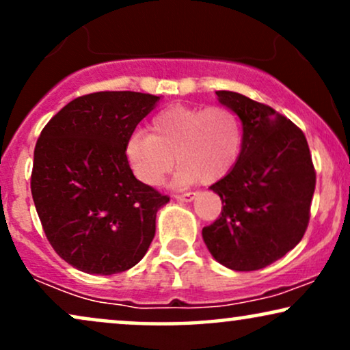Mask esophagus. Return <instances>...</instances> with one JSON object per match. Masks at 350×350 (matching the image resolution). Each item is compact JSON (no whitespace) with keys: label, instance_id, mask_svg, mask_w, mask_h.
Here are the masks:
<instances>
[{"label":"esophagus","instance_id":"1","mask_svg":"<svg viewBox=\"0 0 350 350\" xmlns=\"http://www.w3.org/2000/svg\"><path fill=\"white\" fill-rule=\"evenodd\" d=\"M196 197H197L196 192H185V193H183V196H176V198H178L179 202H185V203L192 202Z\"/></svg>","mask_w":350,"mask_h":350}]
</instances>
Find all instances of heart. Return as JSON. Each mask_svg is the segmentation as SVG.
I'll return each mask as SVG.
<instances>
[{"label": "heart", "instance_id": "b5f03b06", "mask_svg": "<svg viewBox=\"0 0 350 350\" xmlns=\"http://www.w3.org/2000/svg\"><path fill=\"white\" fill-rule=\"evenodd\" d=\"M148 131L150 135L131 134L124 147L135 178L147 185L163 184L176 160L180 165L174 176L178 185L200 179L215 183L232 170L241 154V119L226 106H167L152 118Z\"/></svg>", "mask_w": 350, "mask_h": 350}]
</instances>
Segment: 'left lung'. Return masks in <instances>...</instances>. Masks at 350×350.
Here are the masks:
<instances>
[{"mask_svg":"<svg viewBox=\"0 0 350 350\" xmlns=\"http://www.w3.org/2000/svg\"><path fill=\"white\" fill-rule=\"evenodd\" d=\"M218 101L242 122V148L232 170L211 185L223 202L221 216L202 236L216 262L255 271L293 250L304 237L315 192V167L295 124L236 92Z\"/></svg>","mask_w":350,"mask_h":350,"instance_id":"obj_1","label":"left lung"}]
</instances>
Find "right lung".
<instances>
[{
  "mask_svg": "<svg viewBox=\"0 0 350 350\" xmlns=\"http://www.w3.org/2000/svg\"><path fill=\"white\" fill-rule=\"evenodd\" d=\"M160 96L96 92L72 100L43 127L30 189L56 254L88 274L126 271L147 254L170 197L140 183L124 154Z\"/></svg>",
  "mask_w": 350,
  "mask_h": 350,
  "instance_id": "obj_1",
  "label": "right lung"
}]
</instances>
